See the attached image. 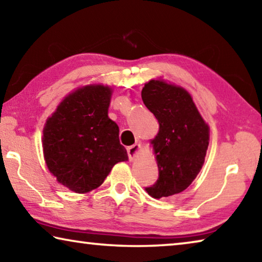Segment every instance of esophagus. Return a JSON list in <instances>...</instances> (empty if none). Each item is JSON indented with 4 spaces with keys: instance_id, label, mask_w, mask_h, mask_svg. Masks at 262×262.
<instances>
[{
    "instance_id": "1",
    "label": "esophagus",
    "mask_w": 262,
    "mask_h": 262,
    "mask_svg": "<svg viewBox=\"0 0 262 262\" xmlns=\"http://www.w3.org/2000/svg\"><path fill=\"white\" fill-rule=\"evenodd\" d=\"M140 150V144L139 143H135V144H133V145H130V147H128L127 148V154H128V158L132 159L135 157V155L137 154V151H139Z\"/></svg>"
}]
</instances>
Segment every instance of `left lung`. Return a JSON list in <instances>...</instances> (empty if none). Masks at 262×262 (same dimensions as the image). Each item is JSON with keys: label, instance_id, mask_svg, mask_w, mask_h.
Listing matches in <instances>:
<instances>
[{"label": "left lung", "instance_id": "obj_1", "mask_svg": "<svg viewBox=\"0 0 262 262\" xmlns=\"http://www.w3.org/2000/svg\"><path fill=\"white\" fill-rule=\"evenodd\" d=\"M141 95L159 122V132L152 140L158 179L145 190L155 199L181 193L196 178L205 163L209 127L183 88L151 79Z\"/></svg>", "mask_w": 262, "mask_h": 262}]
</instances>
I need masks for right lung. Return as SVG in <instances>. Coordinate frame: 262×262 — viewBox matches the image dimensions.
I'll list each match as a JSON object with an SVG mask.
<instances>
[{
    "mask_svg": "<svg viewBox=\"0 0 262 262\" xmlns=\"http://www.w3.org/2000/svg\"><path fill=\"white\" fill-rule=\"evenodd\" d=\"M111 95L104 85L78 89L57 106L43 128L48 170L73 192L97 188L115 164L128 159L119 127L107 115Z\"/></svg>",
    "mask_w": 262,
    "mask_h": 262,
    "instance_id": "add662e5",
    "label": "right lung"
}]
</instances>
